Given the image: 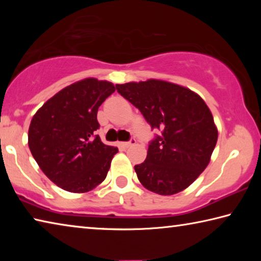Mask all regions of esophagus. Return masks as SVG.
Here are the masks:
<instances>
[{
    "label": "esophagus",
    "mask_w": 261,
    "mask_h": 261,
    "mask_svg": "<svg viewBox=\"0 0 261 261\" xmlns=\"http://www.w3.org/2000/svg\"><path fill=\"white\" fill-rule=\"evenodd\" d=\"M136 143H137V140H136L135 138H131L129 141H125V143H122V146L127 148V147H130V146H134V145H136Z\"/></svg>",
    "instance_id": "obj_1"
}]
</instances>
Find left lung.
Here are the masks:
<instances>
[{"label":"left lung","mask_w":261,"mask_h":261,"mask_svg":"<svg viewBox=\"0 0 261 261\" xmlns=\"http://www.w3.org/2000/svg\"><path fill=\"white\" fill-rule=\"evenodd\" d=\"M139 109L152 130L146 160L135 166L149 191L171 196L187 189L205 170L218 141V130L205 101L187 87L156 79L116 85Z\"/></svg>","instance_id":"8db88e82"}]
</instances>
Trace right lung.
<instances>
[{
    "instance_id": "add662e5",
    "label": "right lung",
    "mask_w": 261,
    "mask_h": 261,
    "mask_svg": "<svg viewBox=\"0 0 261 261\" xmlns=\"http://www.w3.org/2000/svg\"><path fill=\"white\" fill-rule=\"evenodd\" d=\"M114 92L112 83L86 78L56 93L31 121L30 151L47 177L65 191L87 192L107 176L118 148L95 135L96 115Z\"/></svg>"
}]
</instances>
